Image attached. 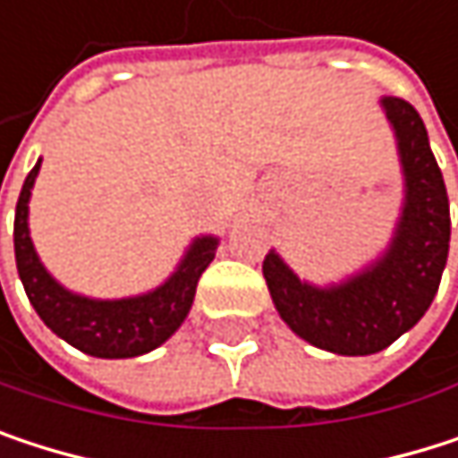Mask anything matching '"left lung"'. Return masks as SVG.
<instances>
[{"label": "left lung", "instance_id": "1", "mask_svg": "<svg viewBox=\"0 0 458 458\" xmlns=\"http://www.w3.org/2000/svg\"><path fill=\"white\" fill-rule=\"evenodd\" d=\"M405 178V202L384 256L339 285L318 288L293 275L272 250L264 277L288 328L334 354H373L397 342L429 310L451 242L443 173L419 112L403 98H381Z\"/></svg>", "mask_w": 458, "mask_h": 458}]
</instances>
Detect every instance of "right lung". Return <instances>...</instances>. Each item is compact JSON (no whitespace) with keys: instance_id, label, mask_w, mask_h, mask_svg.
<instances>
[{"instance_id":"1","label":"right lung","mask_w":458,"mask_h":458,"mask_svg":"<svg viewBox=\"0 0 458 458\" xmlns=\"http://www.w3.org/2000/svg\"><path fill=\"white\" fill-rule=\"evenodd\" d=\"M39 165L42 159L23 181L15 205L13 237H15V264H18L21 283L42 323L55 336L77 346L80 352L106 360L138 357L167 342L186 320L197 293V283L208 269V264L213 261L218 240L197 237L186 250L183 261L178 264V269L159 288L143 296L116 299V301L77 296L50 277L29 237V197Z\"/></svg>"}]
</instances>
